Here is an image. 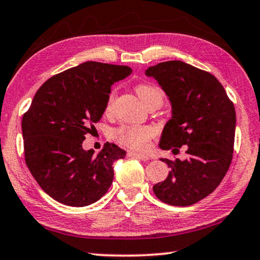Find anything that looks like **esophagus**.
<instances>
[{
	"mask_svg": "<svg viewBox=\"0 0 260 260\" xmlns=\"http://www.w3.org/2000/svg\"><path fill=\"white\" fill-rule=\"evenodd\" d=\"M127 156L129 157H137V158H140L142 161H148L149 160V156L147 154H141V153H135V152H128L127 153Z\"/></svg>",
	"mask_w": 260,
	"mask_h": 260,
	"instance_id": "obj_1",
	"label": "esophagus"
}]
</instances>
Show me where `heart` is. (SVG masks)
Wrapping results in <instances>:
<instances>
[{
	"instance_id": "heart-1",
	"label": "heart",
	"mask_w": 260,
	"mask_h": 260,
	"mask_svg": "<svg viewBox=\"0 0 260 260\" xmlns=\"http://www.w3.org/2000/svg\"><path fill=\"white\" fill-rule=\"evenodd\" d=\"M137 92L140 99L143 103L147 104L149 102L150 98L154 95L161 94L158 88L154 86H149V85H140L137 87ZM115 100V92H111L108 95L107 104H106V111L110 112L113 107ZM155 131L152 127L148 126H138V125H125L120 127L119 129L114 132V138L120 145L127 147L129 149L134 150H143L149 146V142L154 137Z\"/></svg>"
}]
</instances>
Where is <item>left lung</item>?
<instances>
[{
    "label": "left lung",
    "mask_w": 260,
    "mask_h": 260,
    "mask_svg": "<svg viewBox=\"0 0 260 260\" xmlns=\"http://www.w3.org/2000/svg\"><path fill=\"white\" fill-rule=\"evenodd\" d=\"M147 77L157 81L172 105L162 131L161 149L177 152L187 146V158H162L170 168L153 191L162 202L188 207L215 190L230 167L236 112L222 84L211 73L181 60L150 67Z\"/></svg>",
    "instance_id": "obj_1"
}]
</instances>
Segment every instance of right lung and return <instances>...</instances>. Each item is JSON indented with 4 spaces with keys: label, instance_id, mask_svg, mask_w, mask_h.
<instances>
[{
    "label": "right lung",
    "instance_id": "add662e5",
    "mask_svg": "<svg viewBox=\"0 0 260 260\" xmlns=\"http://www.w3.org/2000/svg\"><path fill=\"white\" fill-rule=\"evenodd\" d=\"M131 73L125 65L85 61L51 77L35 94L22 119L25 162L57 202L86 207L110 189L112 165L126 152L107 142L95 155L83 148V141L102 119L112 85Z\"/></svg>",
    "mask_w": 260,
    "mask_h": 260
}]
</instances>
